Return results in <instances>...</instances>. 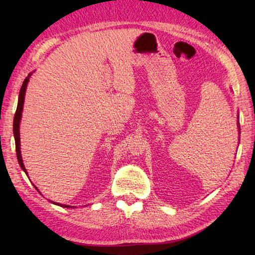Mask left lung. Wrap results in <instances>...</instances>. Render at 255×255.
Instances as JSON below:
<instances>
[{
	"label": "left lung",
	"mask_w": 255,
	"mask_h": 255,
	"mask_svg": "<svg viewBox=\"0 0 255 255\" xmlns=\"http://www.w3.org/2000/svg\"><path fill=\"white\" fill-rule=\"evenodd\" d=\"M239 125H240V123H238V128H239V132H240V126H239Z\"/></svg>",
	"instance_id": "1"
}]
</instances>
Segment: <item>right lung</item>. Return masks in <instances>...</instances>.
Returning <instances> with one entry per match:
<instances>
[{"mask_svg": "<svg viewBox=\"0 0 255 255\" xmlns=\"http://www.w3.org/2000/svg\"><path fill=\"white\" fill-rule=\"evenodd\" d=\"M31 73L28 74V77H27L24 82L23 85H21L20 91H19V96H18V103H17V108H16V113H15V116H14V122H13V132H14V138H15V145H16V155H17V160H18V163L20 165L21 169L27 174V171L25 169V165L23 163V159H21V154H20V138H19V123H20V119H21V112H23V106H24V100H25V93H26V88H27V84H28V81L30 78ZM35 188L37 189V187L35 186ZM38 191V189H37ZM52 204L58 205V206H61V207L64 208H74L73 206H69V205H63V204H58L55 202H51Z\"/></svg>", "mask_w": 255, "mask_h": 255, "instance_id": "add662e5", "label": "right lung"}]
</instances>
